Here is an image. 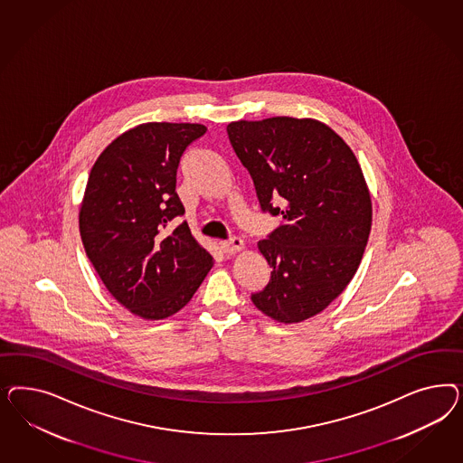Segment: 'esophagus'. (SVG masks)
<instances>
[{
  "instance_id": "34e87169",
  "label": "esophagus",
  "mask_w": 463,
  "mask_h": 463,
  "mask_svg": "<svg viewBox=\"0 0 463 463\" xmlns=\"http://www.w3.org/2000/svg\"><path fill=\"white\" fill-rule=\"evenodd\" d=\"M242 248H244V242L239 238H232L221 242V250H222L225 254H234V252L241 251Z\"/></svg>"
}]
</instances>
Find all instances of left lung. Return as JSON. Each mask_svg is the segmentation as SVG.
<instances>
[{
	"mask_svg": "<svg viewBox=\"0 0 463 463\" xmlns=\"http://www.w3.org/2000/svg\"><path fill=\"white\" fill-rule=\"evenodd\" d=\"M227 134L261 209L281 215L258 242L273 271L252 304L273 321L302 323L323 312L360 267L372 229L364 171L350 146L314 118L238 120Z\"/></svg>",
	"mask_w": 463,
	"mask_h": 463,
	"instance_id": "obj_1",
	"label": "left lung"
}]
</instances>
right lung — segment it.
<instances>
[{"instance_id":"add662e5","label":"right lung","mask_w":463,"mask_h":463,"mask_svg":"<svg viewBox=\"0 0 463 463\" xmlns=\"http://www.w3.org/2000/svg\"><path fill=\"white\" fill-rule=\"evenodd\" d=\"M202 124L147 122L113 139L95 161L80 207L84 251L113 298L147 321L184 307L213 267L186 222L176 169Z\"/></svg>"}]
</instances>
